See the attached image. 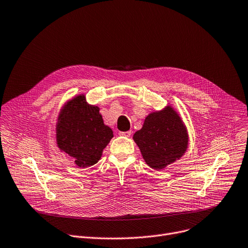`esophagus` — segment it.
I'll return each instance as SVG.
<instances>
[{
	"label": "esophagus",
	"instance_id": "1",
	"mask_svg": "<svg viewBox=\"0 0 248 248\" xmlns=\"http://www.w3.org/2000/svg\"><path fill=\"white\" fill-rule=\"evenodd\" d=\"M119 134H120V136H124V137H125V138H128V137H131L132 132H131V131H127V132H120Z\"/></svg>",
	"mask_w": 248,
	"mask_h": 248
}]
</instances>
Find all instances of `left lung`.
Masks as SVG:
<instances>
[{"label":"left lung","mask_w":248,"mask_h":248,"mask_svg":"<svg viewBox=\"0 0 248 248\" xmlns=\"http://www.w3.org/2000/svg\"><path fill=\"white\" fill-rule=\"evenodd\" d=\"M134 140L146 163L155 170L174 163L188 148L187 129L171 107L150 113L134 135Z\"/></svg>","instance_id":"obj_1"}]
</instances>
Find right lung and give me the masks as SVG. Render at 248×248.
I'll return each instance as SVG.
<instances>
[{"mask_svg": "<svg viewBox=\"0 0 248 248\" xmlns=\"http://www.w3.org/2000/svg\"><path fill=\"white\" fill-rule=\"evenodd\" d=\"M112 137L111 128L103 124L99 108L87 104L83 94L62 108L56 125L57 146L74 158L78 167L96 164Z\"/></svg>", "mask_w": 248, "mask_h": 248, "instance_id": "1", "label": "right lung"}]
</instances>
